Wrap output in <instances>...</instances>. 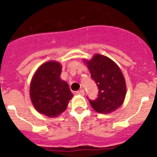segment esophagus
Wrapping results in <instances>:
<instances>
[{"mask_svg":"<svg viewBox=\"0 0 157 157\" xmlns=\"http://www.w3.org/2000/svg\"><path fill=\"white\" fill-rule=\"evenodd\" d=\"M76 94H78V95L84 96V94H85V91H84V90H80L77 91V92H76Z\"/></svg>","mask_w":157,"mask_h":157,"instance_id":"obj_1","label":"esophagus"}]
</instances>
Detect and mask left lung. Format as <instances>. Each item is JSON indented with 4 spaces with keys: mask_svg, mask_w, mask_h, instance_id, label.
<instances>
[{
    "mask_svg": "<svg viewBox=\"0 0 157 157\" xmlns=\"http://www.w3.org/2000/svg\"><path fill=\"white\" fill-rule=\"evenodd\" d=\"M91 77L99 89L98 98L90 103L96 112L109 114L123 105L127 94L125 78L121 69L112 59L101 54H95L92 59H83Z\"/></svg>",
    "mask_w": 157,
    "mask_h": 157,
    "instance_id": "left-lung-1",
    "label": "left lung"
}]
</instances>
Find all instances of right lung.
<instances>
[{
    "instance_id": "add662e5",
    "label": "right lung",
    "mask_w": 157,
    "mask_h": 157,
    "mask_svg": "<svg viewBox=\"0 0 157 157\" xmlns=\"http://www.w3.org/2000/svg\"><path fill=\"white\" fill-rule=\"evenodd\" d=\"M62 65L50 60L42 63L34 74L30 85V98L37 112L50 118L66 110L73 98L68 84L60 78Z\"/></svg>"
}]
</instances>
